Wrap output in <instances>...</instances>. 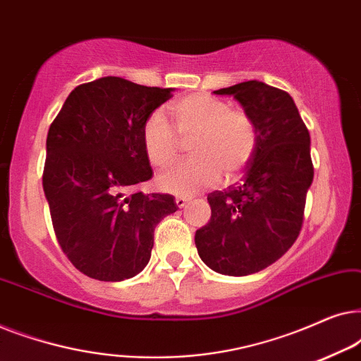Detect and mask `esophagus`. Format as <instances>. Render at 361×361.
Instances as JSON below:
<instances>
[{
	"instance_id": "34e87169",
	"label": "esophagus",
	"mask_w": 361,
	"mask_h": 361,
	"mask_svg": "<svg viewBox=\"0 0 361 361\" xmlns=\"http://www.w3.org/2000/svg\"><path fill=\"white\" fill-rule=\"evenodd\" d=\"M189 202H190V199H189V197H185V195H177L176 197V204H177V207H179V209L185 207L187 204H189Z\"/></svg>"
}]
</instances>
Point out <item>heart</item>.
I'll use <instances>...</instances> for the list:
<instances>
[{
	"instance_id": "b5f03b06",
	"label": "heart",
	"mask_w": 361,
	"mask_h": 361,
	"mask_svg": "<svg viewBox=\"0 0 361 361\" xmlns=\"http://www.w3.org/2000/svg\"><path fill=\"white\" fill-rule=\"evenodd\" d=\"M171 115L182 137H192V159L162 172L161 189L192 195L214 187L225 177H233L251 161L258 130L245 111L231 110L225 100L207 93H192L171 105ZM142 149L151 166L164 167L176 161L179 137L161 111L146 118L141 131Z\"/></svg>"
}]
</instances>
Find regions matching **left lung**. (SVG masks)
<instances>
[{
  "instance_id": "1",
  "label": "left lung",
  "mask_w": 361,
  "mask_h": 361,
  "mask_svg": "<svg viewBox=\"0 0 361 361\" xmlns=\"http://www.w3.org/2000/svg\"><path fill=\"white\" fill-rule=\"evenodd\" d=\"M214 93L240 102L258 145L241 182L207 195L212 216L195 231V246L210 269L246 276L268 268L298 240L314 179L310 136L288 92L248 80Z\"/></svg>"
}]
</instances>
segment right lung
Listing matches in <instances>:
<instances>
[{
	"mask_svg": "<svg viewBox=\"0 0 361 361\" xmlns=\"http://www.w3.org/2000/svg\"><path fill=\"white\" fill-rule=\"evenodd\" d=\"M172 88L102 77L73 88L47 133L42 187L63 255L88 278L123 281L151 258L154 228L179 209L136 189L152 177L146 118Z\"/></svg>",
	"mask_w": 361,
	"mask_h": 361,
	"instance_id": "right-lung-1",
	"label": "right lung"
}]
</instances>
